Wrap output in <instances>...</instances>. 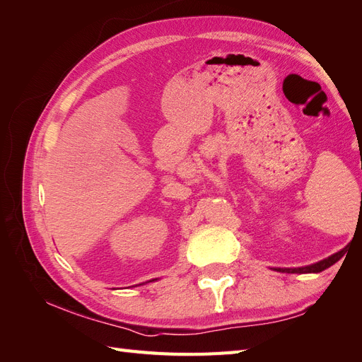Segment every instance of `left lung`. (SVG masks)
Masks as SVG:
<instances>
[{"label": "left lung", "mask_w": 362, "mask_h": 362, "mask_svg": "<svg viewBox=\"0 0 362 362\" xmlns=\"http://www.w3.org/2000/svg\"><path fill=\"white\" fill-rule=\"evenodd\" d=\"M349 247V246H347ZM347 247L341 249L339 252H337V254L331 255L329 258H325L319 262H315V264H311V266H305V267H298V269H281V267H270L272 270H276V272H284V273H319V272H323L325 269L331 267L332 264H335V262L341 258L344 254Z\"/></svg>", "instance_id": "8db88e82"}]
</instances>
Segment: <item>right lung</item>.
Here are the masks:
<instances>
[{
  "label": "right lung",
  "mask_w": 362,
  "mask_h": 362,
  "mask_svg": "<svg viewBox=\"0 0 362 362\" xmlns=\"http://www.w3.org/2000/svg\"><path fill=\"white\" fill-rule=\"evenodd\" d=\"M152 281H157V278H156V279H149V281H146V282H141V284H137V286H144V284H148V282H152ZM137 286H133V287H137Z\"/></svg>",
  "instance_id": "add662e5"
}]
</instances>
